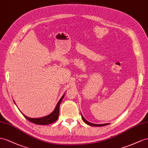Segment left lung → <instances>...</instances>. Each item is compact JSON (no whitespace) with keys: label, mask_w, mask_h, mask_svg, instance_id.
Masks as SVG:
<instances>
[{"label":"left lung","mask_w":148,"mask_h":148,"mask_svg":"<svg viewBox=\"0 0 148 148\" xmlns=\"http://www.w3.org/2000/svg\"><path fill=\"white\" fill-rule=\"evenodd\" d=\"M81 116H82V118L83 121H84V122H85L86 124H87L88 125H91V126H97V127H101V126H104V125H108L109 124V123H107V124H93V123H91V122H90L88 121H86L84 117V116H82V114H81Z\"/></svg>","instance_id":"left-lung-1"}]
</instances>
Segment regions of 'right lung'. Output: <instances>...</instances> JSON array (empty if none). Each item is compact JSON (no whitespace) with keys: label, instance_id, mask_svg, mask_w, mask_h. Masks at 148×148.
Returning <instances> with one entry per match:
<instances>
[{"label":"right lung","instance_id":"right-lung-1","mask_svg":"<svg viewBox=\"0 0 148 148\" xmlns=\"http://www.w3.org/2000/svg\"><path fill=\"white\" fill-rule=\"evenodd\" d=\"M64 93L63 95V96L61 97V99H60L58 102L57 103L55 109H54V110L51 114L48 115V116H46L42 117H39V118H31V117H28L27 116H25V115L21 112L23 114V115L25 117V118H26L28 121H29L30 122H32V123L36 124L48 125L49 124L53 123L54 122H55L58 119L60 106L61 102H62V100L64 98ZM15 104H16V103H15Z\"/></svg>","mask_w":148,"mask_h":148}]
</instances>
